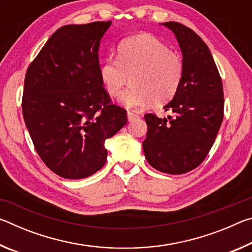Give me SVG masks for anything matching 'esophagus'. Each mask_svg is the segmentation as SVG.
Instances as JSON below:
<instances>
[{"label": "esophagus", "instance_id": "obj_1", "mask_svg": "<svg viewBox=\"0 0 252 252\" xmlns=\"http://www.w3.org/2000/svg\"><path fill=\"white\" fill-rule=\"evenodd\" d=\"M140 118V114L134 112V111H127V120L132 121L134 120V119H138Z\"/></svg>", "mask_w": 252, "mask_h": 252}]
</instances>
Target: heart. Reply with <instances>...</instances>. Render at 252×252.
I'll use <instances>...</instances> for the list:
<instances>
[{
  "instance_id": "b5f03b06",
  "label": "heart",
  "mask_w": 252,
  "mask_h": 252,
  "mask_svg": "<svg viewBox=\"0 0 252 252\" xmlns=\"http://www.w3.org/2000/svg\"><path fill=\"white\" fill-rule=\"evenodd\" d=\"M185 65L177 51L150 34H139L120 42L117 59L108 58L100 67V78L106 91L120 96L127 108H143L152 103L163 104L180 88Z\"/></svg>"
}]
</instances>
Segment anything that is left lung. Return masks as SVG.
<instances>
[{
  "instance_id": "8db88e82",
  "label": "left lung",
  "mask_w": 252,
  "mask_h": 252,
  "mask_svg": "<svg viewBox=\"0 0 252 252\" xmlns=\"http://www.w3.org/2000/svg\"><path fill=\"white\" fill-rule=\"evenodd\" d=\"M176 34L183 57V79L168 119L147 113L142 146L149 164L161 172L182 174L200 165L215 143L223 120V87L215 60L197 33L178 22L163 23Z\"/></svg>"
}]
</instances>
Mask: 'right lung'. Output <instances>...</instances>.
<instances>
[{"instance_id":"1","label":"right lung","mask_w":252,"mask_h":252,"mask_svg":"<svg viewBox=\"0 0 252 252\" xmlns=\"http://www.w3.org/2000/svg\"><path fill=\"white\" fill-rule=\"evenodd\" d=\"M110 25L60 28L25 74V126L42 161L62 178L83 179L103 167L105 140L127 121L126 110L111 103L100 78L97 52Z\"/></svg>"}]
</instances>
